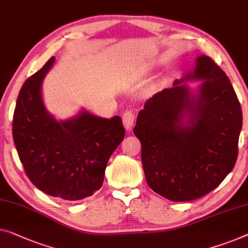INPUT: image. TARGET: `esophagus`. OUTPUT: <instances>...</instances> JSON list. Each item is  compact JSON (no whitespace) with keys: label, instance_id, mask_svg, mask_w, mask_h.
<instances>
[{"label":"esophagus","instance_id":"1","mask_svg":"<svg viewBox=\"0 0 248 248\" xmlns=\"http://www.w3.org/2000/svg\"><path fill=\"white\" fill-rule=\"evenodd\" d=\"M134 121H135L134 112H132L131 110H127V111L123 114V123H124V128L127 129V130H130L132 124H134Z\"/></svg>","mask_w":248,"mask_h":248}]
</instances>
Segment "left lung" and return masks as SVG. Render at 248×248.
I'll use <instances>...</instances> for the list:
<instances>
[{
	"mask_svg": "<svg viewBox=\"0 0 248 248\" xmlns=\"http://www.w3.org/2000/svg\"><path fill=\"white\" fill-rule=\"evenodd\" d=\"M188 78L203 80L197 96L176 80L145 103L134 128L148 186L172 202L194 201L219 186L237 160L243 124L234 88L212 58H197Z\"/></svg>",
	"mask_w": 248,
	"mask_h": 248,
	"instance_id": "obj_1",
	"label": "left lung"
}]
</instances>
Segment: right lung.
<instances>
[{
	"label": "right lung",
	"mask_w": 248,
	"mask_h": 248,
	"mask_svg": "<svg viewBox=\"0 0 248 248\" xmlns=\"http://www.w3.org/2000/svg\"><path fill=\"white\" fill-rule=\"evenodd\" d=\"M51 58L25 80L13 114V140L24 171L43 193L65 201H80L100 189L109 158L124 138L120 117L111 119L82 111L57 121L41 97Z\"/></svg>",
	"instance_id": "obj_1"
}]
</instances>
